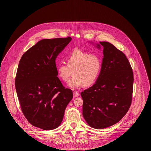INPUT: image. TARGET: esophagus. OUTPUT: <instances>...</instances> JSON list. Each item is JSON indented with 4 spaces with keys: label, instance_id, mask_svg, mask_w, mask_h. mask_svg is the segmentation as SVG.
I'll return each mask as SVG.
<instances>
[{
    "label": "esophagus",
    "instance_id": "obj_1",
    "mask_svg": "<svg viewBox=\"0 0 151 151\" xmlns=\"http://www.w3.org/2000/svg\"><path fill=\"white\" fill-rule=\"evenodd\" d=\"M73 95H74V97L76 98V97H77V96H78L80 95V93H78V92H77V91H74L73 92Z\"/></svg>",
    "mask_w": 151,
    "mask_h": 151
}]
</instances>
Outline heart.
Returning <instances> with one entry per match:
<instances>
[{"mask_svg": "<svg viewBox=\"0 0 151 151\" xmlns=\"http://www.w3.org/2000/svg\"><path fill=\"white\" fill-rule=\"evenodd\" d=\"M67 63H61L57 66L58 77L68 82L71 88H80L83 85L90 86L97 80L102 68V61L99 56L90 55L80 50L73 52L66 58Z\"/></svg>", "mask_w": 151, "mask_h": 151, "instance_id": "heart-1", "label": "heart"}]
</instances>
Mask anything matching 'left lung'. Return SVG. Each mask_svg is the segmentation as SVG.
I'll list each match as a JSON object with an SVG mask.
<instances>
[{"label":"left lung","instance_id":"8db88e82","mask_svg":"<svg viewBox=\"0 0 151 151\" xmlns=\"http://www.w3.org/2000/svg\"><path fill=\"white\" fill-rule=\"evenodd\" d=\"M104 47L102 68L94 85L81 93L83 114L88 124L103 129L119 122L129 110L134 76L126 55L113 45L99 42Z\"/></svg>","mask_w":151,"mask_h":151}]
</instances>
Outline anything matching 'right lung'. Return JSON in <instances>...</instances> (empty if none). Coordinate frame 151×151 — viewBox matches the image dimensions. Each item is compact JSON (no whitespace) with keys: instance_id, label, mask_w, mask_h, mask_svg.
<instances>
[{"instance_id":"1","label":"right lung","mask_w":151,"mask_h":151,"mask_svg":"<svg viewBox=\"0 0 151 151\" xmlns=\"http://www.w3.org/2000/svg\"><path fill=\"white\" fill-rule=\"evenodd\" d=\"M71 41L70 37L42 40L20 60L15 79L17 96L24 116L38 128L58 127L73 98L72 91L65 88L58 77L55 62Z\"/></svg>"}]
</instances>
